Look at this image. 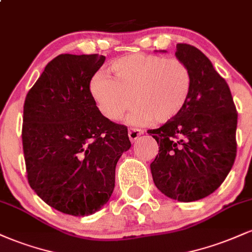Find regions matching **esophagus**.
Returning <instances> with one entry per match:
<instances>
[{
	"mask_svg": "<svg viewBox=\"0 0 252 252\" xmlns=\"http://www.w3.org/2000/svg\"><path fill=\"white\" fill-rule=\"evenodd\" d=\"M142 134H143V130L137 129V128H130L129 131H128L129 138H130V141H131V142H135V141L137 140V138L140 137V136Z\"/></svg>",
	"mask_w": 252,
	"mask_h": 252,
	"instance_id": "34e87169",
	"label": "esophagus"
}]
</instances>
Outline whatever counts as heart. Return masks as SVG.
I'll return each mask as SVG.
<instances>
[{"mask_svg": "<svg viewBox=\"0 0 252 252\" xmlns=\"http://www.w3.org/2000/svg\"><path fill=\"white\" fill-rule=\"evenodd\" d=\"M114 78L94 74L90 92L98 109L108 120L118 121L135 104L130 123L148 121L166 123L186 106L192 89L189 66L176 58L154 54H130L111 63Z\"/></svg>", "mask_w": 252, "mask_h": 252, "instance_id": "b5f03b06", "label": "heart"}]
</instances>
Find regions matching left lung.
<instances>
[{
	"label": "left lung",
	"mask_w": 252,
	"mask_h": 252,
	"mask_svg": "<svg viewBox=\"0 0 252 252\" xmlns=\"http://www.w3.org/2000/svg\"><path fill=\"white\" fill-rule=\"evenodd\" d=\"M175 56L189 66L192 89L174 120L148 130L160 144L150 170L164 195L189 202L215 192L232 168L238 114L227 83L201 51L178 43Z\"/></svg>",
	"instance_id": "1"
}]
</instances>
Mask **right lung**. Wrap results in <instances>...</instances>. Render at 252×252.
<instances>
[{
    "label": "right lung",
    "mask_w": 252,
    "mask_h": 252,
    "mask_svg": "<svg viewBox=\"0 0 252 252\" xmlns=\"http://www.w3.org/2000/svg\"><path fill=\"white\" fill-rule=\"evenodd\" d=\"M98 54H60L28 91L22 146L30 186L47 205L84 217L102 209L115 189L117 161L131 143L128 128L104 117L90 82Z\"/></svg>",
    "instance_id": "right-lung-1"
}]
</instances>
